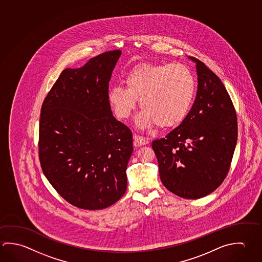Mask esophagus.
<instances>
[{"label": "esophagus", "instance_id": "esophagus-1", "mask_svg": "<svg viewBox=\"0 0 262 262\" xmlns=\"http://www.w3.org/2000/svg\"><path fill=\"white\" fill-rule=\"evenodd\" d=\"M133 139H134V142L138 143L139 145H146L149 143V141H148V139L146 138L142 137V136H140V135H134L133 136Z\"/></svg>", "mask_w": 262, "mask_h": 262}]
</instances>
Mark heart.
<instances>
[{
	"instance_id": "heart-1",
	"label": "heart",
	"mask_w": 262,
	"mask_h": 262,
	"mask_svg": "<svg viewBox=\"0 0 262 262\" xmlns=\"http://www.w3.org/2000/svg\"><path fill=\"white\" fill-rule=\"evenodd\" d=\"M125 86L115 85L108 91V101L120 119H127L136 106L142 107L138 116L141 128H172L180 124L192 105L196 79L183 63L143 62L129 70Z\"/></svg>"
}]
</instances>
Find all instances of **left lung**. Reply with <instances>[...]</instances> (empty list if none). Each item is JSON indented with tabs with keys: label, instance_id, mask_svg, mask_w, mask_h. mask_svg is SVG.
I'll return each mask as SVG.
<instances>
[{
	"label": "left lung",
	"instance_id": "obj_1",
	"mask_svg": "<svg viewBox=\"0 0 262 262\" xmlns=\"http://www.w3.org/2000/svg\"><path fill=\"white\" fill-rule=\"evenodd\" d=\"M198 91L186 119L151 142L161 181L179 197L196 200L214 191L228 174L237 140V118L224 83L201 60Z\"/></svg>",
	"mask_w": 262,
	"mask_h": 262
}]
</instances>
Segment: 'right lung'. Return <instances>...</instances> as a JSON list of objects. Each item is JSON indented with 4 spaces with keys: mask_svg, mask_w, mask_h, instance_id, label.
<instances>
[{
    "mask_svg": "<svg viewBox=\"0 0 262 262\" xmlns=\"http://www.w3.org/2000/svg\"><path fill=\"white\" fill-rule=\"evenodd\" d=\"M121 51H106L81 68L61 72L41 106L42 171L65 201L101 210L123 196L133 133L116 120L108 83Z\"/></svg>",
    "mask_w": 262,
    "mask_h": 262,
    "instance_id": "add662e5",
    "label": "right lung"
}]
</instances>
